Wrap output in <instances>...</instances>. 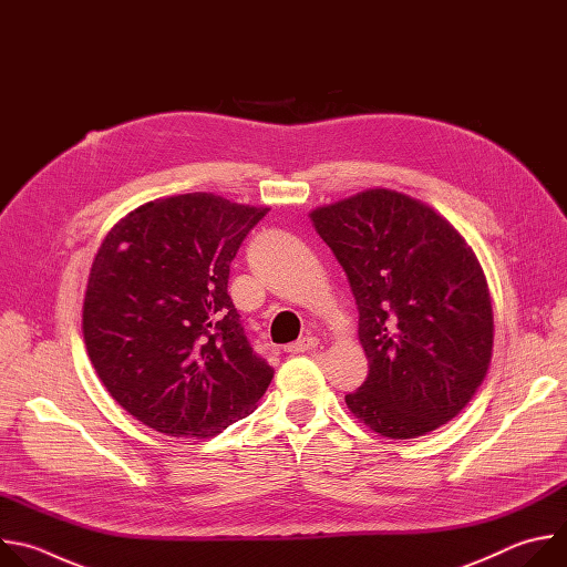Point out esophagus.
<instances>
[{
    "mask_svg": "<svg viewBox=\"0 0 567 567\" xmlns=\"http://www.w3.org/2000/svg\"><path fill=\"white\" fill-rule=\"evenodd\" d=\"M313 348H318V339H316V337H305V339H300V341L287 346L285 350H287L289 354H302V352H309V350H313Z\"/></svg>",
    "mask_w": 567,
    "mask_h": 567,
    "instance_id": "1",
    "label": "esophagus"
}]
</instances>
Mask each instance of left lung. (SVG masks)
<instances>
[{
    "label": "left lung",
    "instance_id": "1",
    "mask_svg": "<svg viewBox=\"0 0 567 567\" xmlns=\"http://www.w3.org/2000/svg\"><path fill=\"white\" fill-rule=\"evenodd\" d=\"M348 274L370 370L350 413L388 440L451 422L487 377L494 309L484 271L429 204L370 188L309 213Z\"/></svg>",
    "mask_w": 567,
    "mask_h": 567
}]
</instances>
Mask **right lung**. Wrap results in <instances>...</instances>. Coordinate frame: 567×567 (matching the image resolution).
Here are the masks:
<instances>
[{
  "mask_svg": "<svg viewBox=\"0 0 567 567\" xmlns=\"http://www.w3.org/2000/svg\"><path fill=\"white\" fill-rule=\"evenodd\" d=\"M269 213L213 193L147 202L92 262L83 337L107 392L171 437H213L247 417L274 379L228 296L230 262Z\"/></svg>",
  "mask_w": 567,
  "mask_h": 567,
  "instance_id": "1",
  "label": "right lung"
}]
</instances>
